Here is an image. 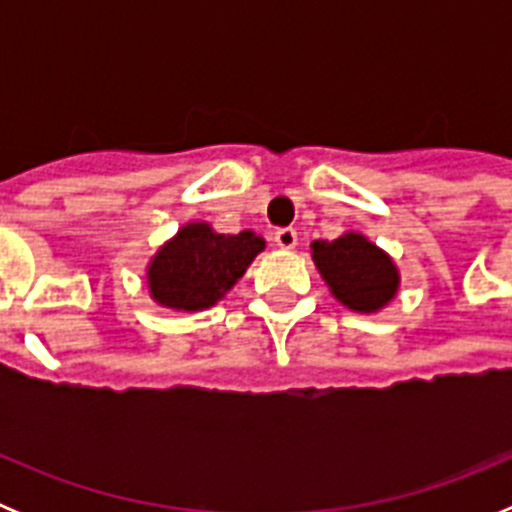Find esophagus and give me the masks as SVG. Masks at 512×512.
I'll return each instance as SVG.
<instances>
[{
    "instance_id": "34e87169",
    "label": "esophagus",
    "mask_w": 512,
    "mask_h": 512,
    "mask_svg": "<svg viewBox=\"0 0 512 512\" xmlns=\"http://www.w3.org/2000/svg\"><path fill=\"white\" fill-rule=\"evenodd\" d=\"M274 243H277L279 248H284V251H292V248L297 246V230L295 228H279L277 233H274Z\"/></svg>"
}]
</instances>
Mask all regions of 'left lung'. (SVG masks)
<instances>
[{
	"label": "left lung",
	"instance_id": "1",
	"mask_svg": "<svg viewBox=\"0 0 512 512\" xmlns=\"http://www.w3.org/2000/svg\"><path fill=\"white\" fill-rule=\"evenodd\" d=\"M310 253L330 295L348 310L374 315L400 292V269L392 256L359 230H346L336 241H312Z\"/></svg>",
	"mask_w": 512,
	"mask_h": 512
}]
</instances>
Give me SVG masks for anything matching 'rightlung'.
Segmentation results:
<instances>
[{"instance_id":"1","label":"right lung","mask_w":512,"mask_h":512,"mask_svg":"<svg viewBox=\"0 0 512 512\" xmlns=\"http://www.w3.org/2000/svg\"><path fill=\"white\" fill-rule=\"evenodd\" d=\"M266 248L253 230L217 233L205 220L182 225L161 243L146 266L148 295L176 312H202L217 305Z\"/></svg>"}]
</instances>
